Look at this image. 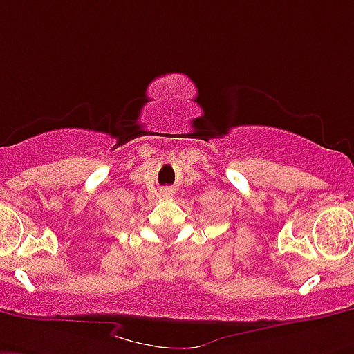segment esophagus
Wrapping results in <instances>:
<instances>
[{
    "instance_id": "obj_1",
    "label": "esophagus",
    "mask_w": 354,
    "mask_h": 354,
    "mask_svg": "<svg viewBox=\"0 0 354 354\" xmlns=\"http://www.w3.org/2000/svg\"><path fill=\"white\" fill-rule=\"evenodd\" d=\"M167 192H169V191H163V194H167Z\"/></svg>"
}]
</instances>
